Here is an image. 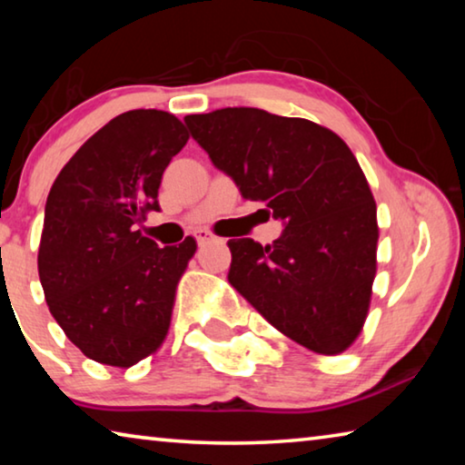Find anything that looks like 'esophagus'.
Wrapping results in <instances>:
<instances>
[{
  "label": "esophagus",
  "instance_id": "34e87169",
  "mask_svg": "<svg viewBox=\"0 0 465 465\" xmlns=\"http://www.w3.org/2000/svg\"><path fill=\"white\" fill-rule=\"evenodd\" d=\"M194 238H196V243H209V242H215L217 238L211 232H207V230H199V232H194Z\"/></svg>",
  "mask_w": 465,
  "mask_h": 465
}]
</instances>
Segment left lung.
<instances>
[{
  "label": "left lung",
  "mask_w": 465,
  "mask_h": 465,
  "mask_svg": "<svg viewBox=\"0 0 465 465\" xmlns=\"http://www.w3.org/2000/svg\"><path fill=\"white\" fill-rule=\"evenodd\" d=\"M184 123L243 199L285 225L271 246L227 242L230 285L305 349H349L367 318L380 238L373 194L349 145L312 121L248 106Z\"/></svg>",
  "instance_id": "obj_1"
}]
</instances>
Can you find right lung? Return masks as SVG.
Listing matches in <instances>:
<instances>
[{
    "instance_id": "obj_1",
    "label": "right lung",
    "mask_w": 465,
    "mask_h": 465,
    "mask_svg": "<svg viewBox=\"0 0 465 465\" xmlns=\"http://www.w3.org/2000/svg\"><path fill=\"white\" fill-rule=\"evenodd\" d=\"M188 133L174 114L114 116L59 172L45 204L38 277L46 305L85 357L131 367L168 334L196 242L157 248L139 223L160 211L162 174Z\"/></svg>"
}]
</instances>
